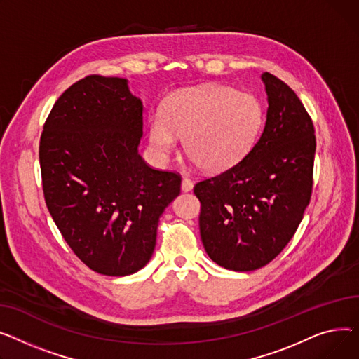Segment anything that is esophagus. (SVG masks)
<instances>
[{
    "instance_id": "1",
    "label": "esophagus",
    "mask_w": 359,
    "mask_h": 359,
    "mask_svg": "<svg viewBox=\"0 0 359 359\" xmlns=\"http://www.w3.org/2000/svg\"><path fill=\"white\" fill-rule=\"evenodd\" d=\"M193 187H194V184H193L191 180H188V178H184V180H182V182H181V189H182L184 193L191 191Z\"/></svg>"
}]
</instances>
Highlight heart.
<instances>
[{
    "instance_id": "heart-1",
    "label": "heart",
    "mask_w": 359,
    "mask_h": 359,
    "mask_svg": "<svg viewBox=\"0 0 359 359\" xmlns=\"http://www.w3.org/2000/svg\"><path fill=\"white\" fill-rule=\"evenodd\" d=\"M264 124L261 101L220 83L187 88L168 98L163 113L149 117V140L168 158L184 137V149L207 172H222L252 149Z\"/></svg>"
}]
</instances>
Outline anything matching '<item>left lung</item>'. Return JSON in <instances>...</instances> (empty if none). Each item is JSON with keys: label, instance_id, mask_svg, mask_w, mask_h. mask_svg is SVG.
<instances>
[{"label": "left lung", "instance_id": "obj_1", "mask_svg": "<svg viewBox=\"0 0 359 359\" xmlns=\"http://www.w3.org/2000/svg\"><path fill=\"white\" fill-rule=\"evenodd\" d=\"M261 78L268 110L259 140L239 163L194 187L207 255L241 272L269 264L285 248L313 187V121L285 82L269 72Z\"/></svg>", "mask_w": 359, "mask_h": 359}]
</instances>
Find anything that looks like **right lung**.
I'll return each instance as SVG.
<instances>
[{
  "instance_id": "add662e5",
  "label": "right lung",
  "mask_w": 359,
  "mask_h": 359,
  "mask_svg": "<svg viewBox=\"0 0 359 359\" xmlns=\"http://www.w3.org/2000/svg\"><path fill=\"white\" fill-rule=\"evenodd\" d=\"M143 104L128 79L90 75L55 102L39 159L49 213L74 254L110 277L149 262L163 210L181 177L139 155Z\"/></svg>"
}]
</instances>
